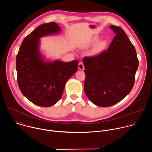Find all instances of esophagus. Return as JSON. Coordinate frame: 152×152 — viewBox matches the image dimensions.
<instances>
[{
	"label": "esophagus",
	"instance_id": "obj_1",
	"mask_svg": "<svg viewBox=\"0 0 152 152\" xmlns=\"http://www.w3.org/2000/svg\"><path fill=\"white\" fill-rule=\"evenodd\" d=\"M78 67L79 70H83L84 69V66H83V64L82 62H79V65H78Z\"/></svg>",
	"mask_w": 152,
	"mask_h": 152
}]
</instances>
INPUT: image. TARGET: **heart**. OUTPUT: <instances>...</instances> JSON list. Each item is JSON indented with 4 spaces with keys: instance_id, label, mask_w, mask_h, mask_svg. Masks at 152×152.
Segmentation results:
<instances>
[{
    "instance_id": "b5f03b06",
    "label": "heart",
    "mask_w": 152,
    "mask_h": 152,
    "mask_svg": "<svg viewBox=\"0 0 152 152\" xmlns=\"http://www.w3.org/2000/svg\"><path fill=\"white\" fill-rule=\"evenodd\" d=\"M97 39H98V38H97V37H94V38H93V39H92V41H92L93 42H96V41L97 40Z\"/></svg>"
}]
</instances>
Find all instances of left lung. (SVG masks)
Returning <instances> with one entry per match:
<instances>
[{
  "label": "left lung",
  "instance_id": "obj_1",
  "mask_svg": "<svg viewBox=\"0 0 152 152\" xmlns=\"http://www.w3.org/2000/svg\"><path fill=\"white\" fill-rule=\"evenodd\" d=\"M116 34L107 50L85 57L84 90L96 105L113 106L131 91L139 61L136 50L123 29L111 25Z\"/></svg>",
  "mask_w": 152,
  "mask_h": 152
}]
</instances>
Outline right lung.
<instances>
[{"mask_svg":"<svg viewBox=\"0 0 152 152\" xmlns=\"http://www.w3.org/2000/svg\"><path fill=\"white\" fill-rule=\"evenodd\" d=\"M61 31L58 24L39 25L25 38L16 57L17 82L22 94L32 103L49 107L61 98L67 81L77 72L78 61H45L39 49L40 38Z\"/></svg>","mask_w":152,"mask_h":152,"instance_id":"obj_1","label":"right lung"}]
</instances>
